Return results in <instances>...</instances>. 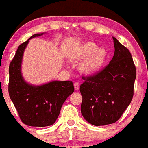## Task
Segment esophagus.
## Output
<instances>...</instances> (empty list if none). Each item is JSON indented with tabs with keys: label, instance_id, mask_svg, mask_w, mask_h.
Returning a JSON list of instances; mask_svg holds the SVG:
<instances>
[{
	"label": "esophagus",
	"instance_id": "34e87169",
	"mask_svg": "<svg viewBox=\"0 0 148 148\" xmlns=\"http://www.w3.org/2000/svg\"><path fill=\"white\" fill-rule=\"evenodd\" d=\"M74 89H75V90H78V89H80V84H79V83H77V82L74 83Z\"/></svg>",
	"mask_w": 148,
	"mask_h": 148
}]
</instances>
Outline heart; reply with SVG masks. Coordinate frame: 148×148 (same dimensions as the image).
<instances>
[{
    "mask_svg": "<svg viewBox=\"0 0 148 148\" xmlns=\"http://www.w3.org/2000/svg\"><path fill=\"white\" fill-rule=\"evenodd\" d=\"M76 56L79 59H84L80 64V71L84 74L91 75L101 69L108 57V53L104 48H98L93 41L82 43L76 49Z\"/></svg>",
    "mask_w": 148,
    "mask_h": 148,
    "instance_id": "b5f03b06",
    "label": "heart"
}]
</instances>
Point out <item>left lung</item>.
<instances>
[{"label": "left lung", "mask_w": 148, "mask_h": 148, "mask_svg": "<svg viewBox=\"0 0 148 148\" xmlns=\"http://www.w3.org/2000/svg\"><path fill=\"white\" fill-rule=\"evenodd\" d=\"M114 55L105 68L93 76L83 77L81 114L94 126L116 122L131 103L136 68L129 49L113 37Z\"/></svg>", "instance_id": "obj_1"}]
</instances>
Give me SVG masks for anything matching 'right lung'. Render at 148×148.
<instances>
[{
    "label": "right lung",
    "instance_id": "add662e5",
    "mask_svg": "<svg viewBox=\"0 0 148 148\" xmlns=\"http://www.w3.org/2000/svg\"><path fill=\"white\" fill-rule=\"evenodd\" d=\"M43 34H34L18 46L9 67L8 91L10 99L22 123L37 127L53 125L59 116L63 103L74 91L70 80H56L41 86H33L26 83L22 77L21 64L26 46L30 39Z\"/></svg>",
    "mask_w": 148,
    "mask_h": 148
}]
</instances>
